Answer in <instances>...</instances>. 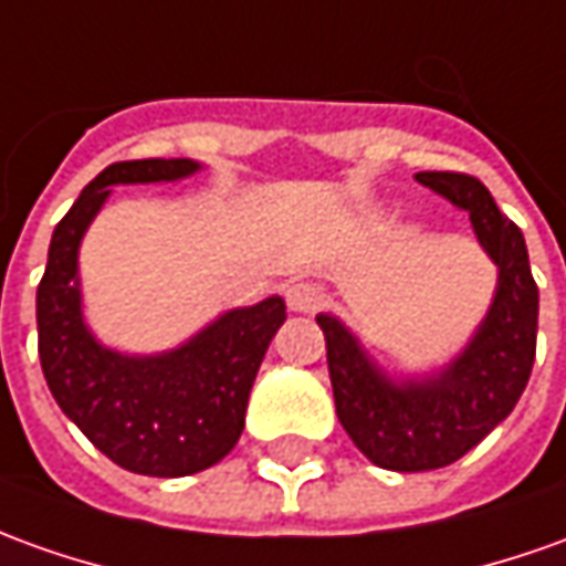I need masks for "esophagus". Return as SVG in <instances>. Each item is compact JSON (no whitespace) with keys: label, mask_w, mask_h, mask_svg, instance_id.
I'll use <instances>...</instances> for the list:
<instances>
[{"label":"esophagus","mask_w":566,"mask_h":566,"mask_svg":"<svg viewBox=\"0 0 566 566\" xmlns=\"http://www.w3.org/2000/svg\"><path fill=\"white\" fill-rule=\"evenodd\" d=\"M283 295H286V305L298 314H311L323 305V290L317 283H307V280H292Z\"/></svg>","instance_id":"1"}]
</instances>
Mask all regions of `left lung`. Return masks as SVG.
<instances>
[{
    "instance_id": "obj_1",
    "label": "left lung",
    "mask_w": 566,
    "mask_h": 566,
    "mask_svg": "<svg viewBox=\"0 0 566 566\" xmlns=\"http://www.w3.org/2000/svg\"><path fill=\"white\" fill-rule=\"evenodd\" d=\"M416 181L469 212L478 240L496 261L499 286L469 348L422 381H391L342 323L317 317L338 422L369 462L388 471L443 469L474 450L524 395L536 357L539 290L521 228L465 171H419Z\"/></svg>"
}]
</instances>
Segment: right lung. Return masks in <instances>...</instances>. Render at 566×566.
Returning a JSON list of instances; mask_svg holds the SVG:
<instances>
[{
	"instance_id": "add662e5",
	"label": "right lung",
	"mask_w": 566,
	"mask_h": 566,
	"mask_svg": "<svg viewBox=\"0 0 566 566\" xmlns=\"http://www.w3.org/2000/svg\"><path fill=\"white\" fill-rule=\"evenodd\" d=\"M193 159H128L88 181L52 233L36 290L39 360L64 416L119 469L185 478L221 462L243 434L245 403L264 350L286 321L283 298L228 311L187 345L159 357L101 348L80 311L76 252L111 185L175 181Z\"/></svg>"
}]
</instances>
